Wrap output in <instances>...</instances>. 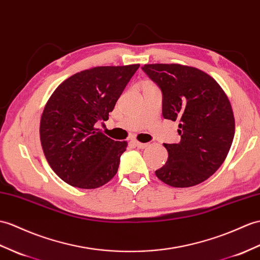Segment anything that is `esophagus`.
Masks as SVG:
<instances>
[{
    "label": "esophagus",
    "instance_id": "1",
    "mask_svg": "<svg viewBox=\"0 0 260 260\" xmlns=\"http://www.w3.org/2000/svg\"><path fill=\"white\" fill-rule=\"evenodd\" d=\"M132 143L134 144L137 148H142L143 149V148H146L147 147V144H145V143H141V142H137V141H133Z\"/></svg>",
    "mask_w": 260,
    "mask_h": 260
}]
</instances>
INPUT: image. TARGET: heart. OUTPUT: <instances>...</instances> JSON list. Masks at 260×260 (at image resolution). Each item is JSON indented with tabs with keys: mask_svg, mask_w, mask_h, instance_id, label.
<instances>
[{
	"mask_svg": "<svg viewBox=\"0 0 260 260\" xmlns=\"http://www.w3.org/2000/svg\"><path fill=\"white\" fill-rule=\"evenodd\" d=\"M146 86H153V85L150 83H145V87H146Z\"/></svg>",
	"mask_w": 260,
	"mask_h": 260,
	"instance_id": "1",
	"label": "heart"
}]
</instances>
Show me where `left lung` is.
<instances>
[{
	"label": "left lung",
	"instance_id": "1",
	"mask_svg": "<svg viewBox=\"0 0 260 260\" xmlns=\"http://www.w3.org/2000/svg\"><path fill=\"white\" fill-rule=\"evenodd\" d=\"M142 70L162 95V117L178 120L180 142L164 144L166 164L155 172L173 187L203 183L231 149L235 118L229 100L213 77L179 64H147Z\"/></svg>",
	"mask_w": 260,
	"mask_h": 260
}]
</instances>
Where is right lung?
I'll list each match as a JSON object with an SVG mask.
<instances>
[{"mask_svg":"<svg viewBox=\"0 0 260 260\" xmlns=\"http://www.w3.org/2000/svg\"><path fill=\"white\" fill-rule=\"evenodd\" d=\"M140 68L99 66L65 80L46 103L40 138L46 160L57 176L77 188H98L115 176L127 143L96 128L107 120L118 98Z\"/></svg>","mask_w":260,"mask_h":260,"instance_id":"right-lung-1","label":"right lung"}]
</instances>
